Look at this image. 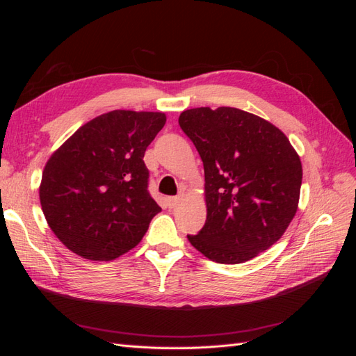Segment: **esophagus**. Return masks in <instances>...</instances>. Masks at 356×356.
<instances>
[{
  "mask_svg": "<svg viewBox=\"0 0 356 356\" xmlns=\"http://www.w3.org/2000/svg\"><path fill=\"white\" fill-rule=\"evenodd\" d=\"M179 200H181V197H168V200H166V203H168V207L169 208H177L178 207V203H179Z\"/></svg>",
  "mask_w": 356,
  "mask_h": 356,
  "instance_id": "1",
  "label": "esophagus"
}]
</instances>
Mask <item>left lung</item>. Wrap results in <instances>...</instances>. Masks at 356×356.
<instances>
[{
  "label": "left lung",
  "mask_w": 356,
  "mask_h": 356,
  "mask_svg": "<svg viewBox=\"0 0 356 356\" xmlns=\"http://www.w3.org/2000/svg\"><path fill=\"white\" fill-rule=\"evenodd\" d=\"M203 161L207 221L190 243L209 260L239 264L281 239L297 212L301 161L276 126L246 111L200 106L181 113Z\"/></svg>",
  "instance_id": "8db88e82"
}]
</instances>
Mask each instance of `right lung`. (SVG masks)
<instances>
[{
	"label": "right lung",
	"instance_id": "1",
	"mask_svg": "<svg viewBox=\"0 0 356 356\" xmlns=\"http://www.w3.org/2000/svg\"><path fill=\"white\" fill-rule=\"evenodd\" d=\"M163 113L114 110L81 126L42 170L40 202L68 250L108 261L135 248L161 208L148 191L147 147Z\"/></svg>",
	"mask_w": 356,
	"mask_h": 356
}]
</instances>
